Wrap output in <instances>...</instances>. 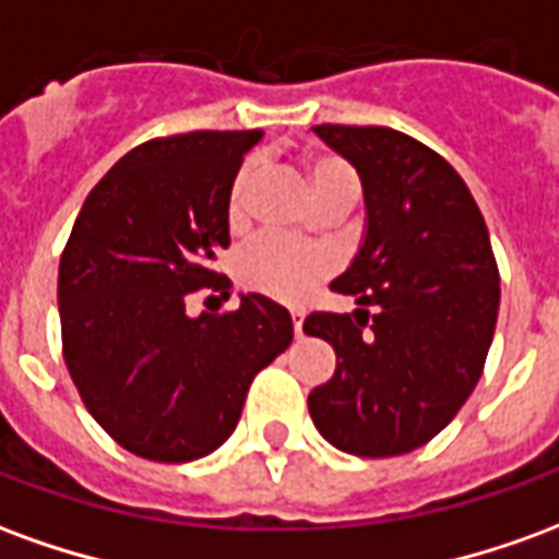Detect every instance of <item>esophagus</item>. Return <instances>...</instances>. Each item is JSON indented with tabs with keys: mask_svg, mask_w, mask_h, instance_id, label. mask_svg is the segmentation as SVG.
<instances>
[{
	"mask_svg": "<svg viewBox=\"0 0 559 559\" xmlns=\"http://www.w3.org/2000/svg\"><path fill=\"white\" fill-rule=\"evenodd\" d=\"M293 317V332H296V338H302L305 332H302V323H305V314L302 311H290Z\"/></svg>",
	"mask_w": 559,
	"mask_h": 559,
	"instance_id": "1",
	"label": "esophagus"
}]
</instances>
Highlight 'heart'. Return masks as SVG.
Here are the masks:
<instances>
[{"label": "heart", "mask_w": 559, "mask_h": 559, "mask_svg": "<svg viewBox=\"0 0 559 559\" xmlns=\"http://www.w3.org/2000/svg\"><path fill=\"white\" fill-rule=\"evenodd\" d=\"M305 173H308V185L314 191L317 206L332 203V200H350V203L359 200V176L338 155H326V152L305 155ZM251 176H254L251 164H245L233 179L230 200H227L230 224L242 221L245 191L251 185ZM326 251L311 248V245H293L287 239H278V236L257 239L236 260V275H239V284L245 290L260 293L269 299H281V302L302 299L305 293L326 275Z\"/></svg>", "instance_id": "heart-1"}]
</instances>
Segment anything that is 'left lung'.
Segmentation results:
<instances>
[{
  "mask_svg": "<svg viewBox=\"0 0 559 559\" xmlns=\"http://www.w3.org/2000/svg\"><path fill=\"white\" fill-rule=\"evenodd\" d=\"M359 173L365 233L332 290L353 314L305 317L338 365L308 395L317 431L359 457L404 455L443 431L491 347L500 272L488 227L455 167L392 128L317 126Z\"/></svg>",
  "mask_w": 559,
  "mask_h": 559,
  "instance_id": "8db88e82",
  "label": "left lung"
}]
</instances>
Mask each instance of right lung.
<instances>
[{"label":"right lung","mask_w":559,"mask_h":559,"mask_svg":"<svg viewBox=\"0 0 559 559\" xmlns=\"http://www.w3.org/2000/svg\"><path fill=\"white\" fill-rule=\"evenodd\" d=\"M260 138L191 131L131 148L90 191L59 260L71 380L92 419L148 461L215 452L257 371L290 347V311L260 293L227 314L185 311L188 293L230 287L212 260L230 245L233 179Z\"/></svg>","instance_id":"right-lung-1"}]
</instances>
